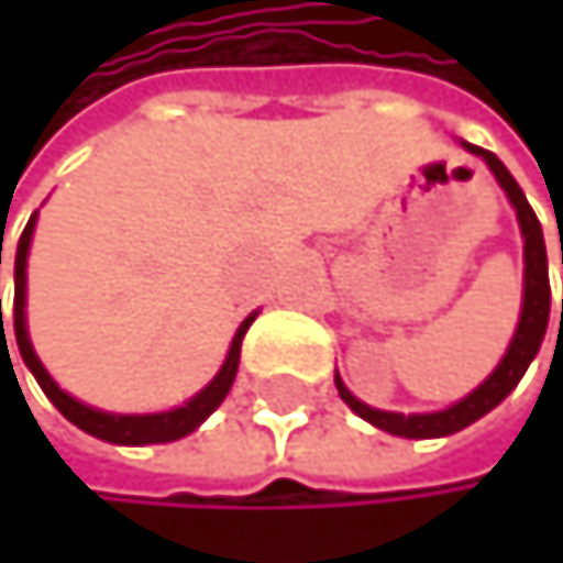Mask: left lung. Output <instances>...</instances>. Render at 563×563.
I'll list each match as a JSON object with an SVG mask.
<instances>
[{"mask_svg":"<svg viewBox=\"0 0 563 563\" xmlns=\"http://www.w3.org/2000/svg\"><path fill=\"white\" fill-rule=\"evenodd\" d=\"M473 155H483L489 172L496 175V181L504 185L507 199L514 202L517 209V219H520V232H523V313H520V323H517V334L510 341V351L504 354V361L496 364V372L476 388L470 391L463 401H456L445 412H432V416H398V412H378V408L357 401L344 385L341 378L338 382V391L341 398L351 405V412H357L364 422H372L391 435H405V439H439V435H452L466 426H473L476 419H483L489 408L500 405L514 388L517 382L523 378L527 364L533 361V354L540 351V341H544V331H548V313H551V284H548V250H544V232H540V222L530 209V202L523 199L520 185L514 181V175L504 168V162L493 155V151H483L476 144H466ZM563 263V253H561ZM561 323H563V303H561Z\"/></svg>","mask_w":563,"mask_h":563,"instance_id":"8db88e82","label":"left lung"}]
</instances>
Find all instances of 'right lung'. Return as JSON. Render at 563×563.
Masks as SVG:
<instances>
[{
  "label": "right lung",
  "instance_id": "1",
  "mask_svg": "<svg viewBox=\"0 0 563 563\" xmlns=\"http://www.w3.org/2000/svg\"><path fill=\"white\" fill-rule=\"evenodd\" d=\"M33 225H36V216L26 222L23 235H19V246H15V300H12V328H15V344H19V354H23L26 367L36 375L40 388L46 391V398L59 408L63 419H70L77 429L103 439V442H118V445H147V442H172V439H181L196 429L199 422H206L219 401L229 395L232 388V378H235V367H240V347H243V338L250 331L253 317L243 320V328L235 331L232 338V347H229V357L222 364V372L191 398L185 401L181 408H172V412H158V416H111V412H97V408H87L84 401L70 398L67 391H59L56 382L46 375V367L40 364L33 344H30V334H26V253H30V240H33ZM2 250V243H0ZM0 328H2V300H0Z\"/></svg>",
  "mask_w": 563,
  "mask_h": 563
}]
</instances>
